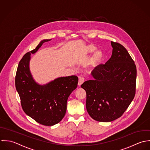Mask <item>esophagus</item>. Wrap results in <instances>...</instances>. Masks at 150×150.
Returning a JSON list of instances; mask_svg holds the SVG:
<instances>
[{
    "label": "esophagus",
    "instance_id": "1",
    "mask_svg": "<svg viewBox=\"0 0 150 150\" xmlns=\"http://www.w3.org/2000/svg\"><path fill=\"white\" fill-rule=\"evenodd\" d=\"M85 81V79L82 76H81L79 78V81H78V85L79 86H81Z\"/></svg>",
    "mask_w": 150,
    "mask_h": 150
}]
</instances>
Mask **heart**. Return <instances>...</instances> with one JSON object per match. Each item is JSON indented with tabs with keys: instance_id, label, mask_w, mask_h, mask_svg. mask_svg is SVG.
<instances>
[{
	"instance_id": "heart-1",
	"label": "heart",
	"mask_w": 150,
	"mask_h": 150,
	"mask_svg": "<svg viewBox=\"0 0 150 150\" xmlns=\"http://www.w3.org/2000/svg\"><path fill=\"white\" fill-rule=\"evenodd\" d=\"M96 50V47L93 45H89L87 47V53L88 54H91ZM103 57V52L100 50H97L96 52H94L93 59H92V62L93 63H97L100 62Z\"/></svg>"
}]
</instances>
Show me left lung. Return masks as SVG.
I'll use <instances>...</instances> for the list:
<instances>
[{
  "label": "left lung",
  "instance_id": "8db88e82",
  "mask_svg": "<svg viewBox=\"0 0 150 150\" xmlns=\"http://www.w3.org/2000/svg\"><path fill=\"white\" fill-rule=\"evenodd\" d=\"M111 57L91 72L93 80L81 88L86 92V107L90 117L99 122H111L120 117L136 94V66L126 48L111 42Z\"/></svg>",
  "mask_w": 150,
  "mask_h": 150
}]
</instances>
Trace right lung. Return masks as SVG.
Returning <instances> with one entry per match:
<instances>
[{
	"label": "right lung",
	"instance_id": "add662e5",
	"mask_svg": "<svg viewBox=\"0 0 150 150\" xmlns=\"http://www.w3.org/2000/svg\"><path fill=\"white\" fill-rule=\"evenodd\" d=\"M27 53L19 62L15 77L16 88L24 112L38 123L53 126L60 122L65 116L68 98L78 83L75 75L61 77L49 83L41 86L33 79L29 69L30 54L38 51L43 43Z\"/></svg>",
	"mask_w": 150,
	"mask_h": 150
}]
</instances>
